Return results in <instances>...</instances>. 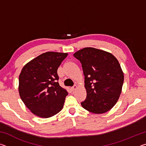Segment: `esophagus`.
Returning <instances> with one entry per match:
<instances>
[{
  "label": "esophagus",
  "instance_id": "obj_1",
  "mask_svg": "<svg viewBox=\"0 0 146 146\" xmlns=\"http://www.w3.org/2000/svg\"><path fill=\"white\" fill-rule=\"evenodd\" d=\"M76 88H77V86H76V85H75V86H73V87L71 88V90H72V91H74V90H75Z\"/></svg>",
  "mask_w": 146,
  "mask_h": 146
}]
</instances>
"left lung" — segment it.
<instances>
[{
	"mask_svg": "<svg viewBox=\"0 0 146 146\" xmlns=\"http://www.w3.org/2000/svg\"><path fill=\"white\" fill-rule=\"evenodd\" d=\"M80 61L87 97L82 107L95 114L108 112L122 93L123 72L111 53L94 48H84L73 54Z\"/></svg>",
	"mask_w": 146,
	"mask_h": 146,
	"instance_id": "1",
	"label": "left lung"
}]
</instances>
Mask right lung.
<instances>
[{"mask_svg":"<svg viewBox=\"0 0 146 146\" xmlns=\"http://www.w3.org/2000/svg\"><path fill=\"white\" fill-rule=\"evenodd\" d=\"M67 53L48 51L29 61L19 78L20 97L38 117H53L62 110L68 91L58 82L57 70Z\"/></svg>","mask_w":146,"mask_h":146,"instance_id":"obj_1","label":"right lung"}]
</instances>
